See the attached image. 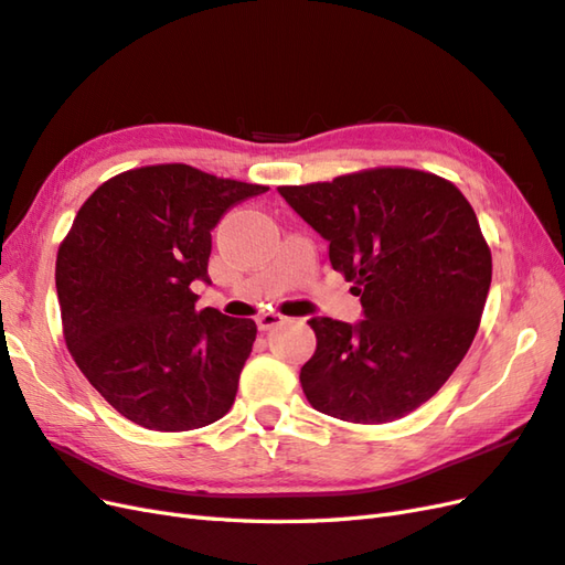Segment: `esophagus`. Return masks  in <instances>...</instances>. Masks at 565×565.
<instances>
[{
  "instance_id": "34e87169",
  "label": "esophagus",
  "mask_w": 565,
  "mask_h": 565,
  "mask_svg": "<svg viewBox=\"0 0 565 565\" xmlns=\"http://www.w3.org/2000/svg\"><path fill=\"white\" fill-rule=\"evenodd\" d=\"M255 322H257V329H259V331H269V329H274V327L284 324L286 317H284L281 312H263V315H257Z\"/></svg>"
}]
</instances>
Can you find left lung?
<instances>
[{
    "instance_id": "8db88e82",
    "label": "left lung",
    "mask_w": 565,
    "mask_h": 565,
    "mask_svg": "<svg viewBox=\"0 0 565 565\" xmlns=\"http://www.w3.org/2000/svg\"><path fill=\"white\" fill-rule=\"evenodd\" d=\"M329 241L365 320L312 317L317 351L300 367L310 406L358 425L420 408L451 377L480 327L491 250L475 210L437 173L374 167L334 181L281 185Z\"/></svg>"
}]
</instances>
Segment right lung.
Masks as SVG:
<instances>
[{
  "label": "right lung",
  "mask_w": 565,
  "mask_h": 565,
  "mask_svg": "<svg viewBox=\"0 0 565 565\" xmlns=\"http://www.w3.org/2000/svg\"><path fill=\"white\" fill-rule=\"evenodd\" d=\"M267 185L188 164L128 169L83 202L56 253L68 353L114 411L154 431H188L234 406L253 320L195 310L210 281V231Z\"/></svg>",
  "instance_id": "right-lung-1"
}]
</instances>
